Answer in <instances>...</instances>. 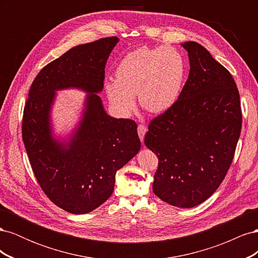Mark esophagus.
Instances as JSON below:
<instances>
[{"label": "esophagus", "mask_w": 258, "mask_h": 258, "mask_svg": "<svg viewBox=\"0 0 258 258\" xmlns=\"http://www.w3.org/2000/svg\"><path fill=\"white\" fill-rule=\"evenodd\" d=\"M146 131H147L146 126H144V124H139V126H138V134H139L140 140H141L142 143L144 141V136L146 134Z\"/></svg>", "instance_id": "esophagus-1"}]
</instances>
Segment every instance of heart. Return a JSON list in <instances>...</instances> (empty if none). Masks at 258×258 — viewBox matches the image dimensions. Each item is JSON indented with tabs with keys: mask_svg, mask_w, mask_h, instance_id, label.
Masks as SVG:
<instances>
[{
	"mask_svg": "<svg viewBox=\"0 0 258 258\" xmlns=\"http://www.w3.org/2000/svg\"><path fill=\"white\" fill-rule=\"evenodd\" d=\"M115 82L104 85L117 113L128 116L136 107L135 96L144 110L160 114L181 96L186 76L183 54L171 46L138 48L128 52L115 69Z\"/></svg>",
	"mask_w": 258,
	"mask_h": 258,
	"instance_id": "1",
	"label": "heart"
}]
</instances>
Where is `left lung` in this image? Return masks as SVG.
Segmentation results:
<instances>
[{
  "label": "left lung",
  "mask_w": 258,
  "mask_h": 258,
  "mask_svg": "<svg viewBox=\"0 0 258 258\" xmlns=\"http://www.w3.org/2000/svg\"><path fill=\"white\" fill-rule=\"evenodd\" d=\"M189 75L177 102L154 118L144 143L158 157L156 196L177 208L206 201L231 165L241 132L240 96L231 74L204 46L181 44Z\"/></svg>",
  "instance_id": "left-lung-1"
}]
</instances>
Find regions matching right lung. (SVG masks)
Masks as SVG:
<instances>
[{"instance_id": "1", "label": "right lung", "mask_w": 258, "mask_h": 258, "mask_svg": "<svg viewBox=\"0 0 258 258\" xmlns=\"http://www.w3.org/2000/svg\"><path fill=\"white\" fill-rule=\"evenodd\" d=\"M118 37L75 46L44 67L29 91L22 140L34 175L54 205L72 214L91 212L111 197L115 174L141 148L137 123L107 115L98 93ZM88 93L81 120L67 139L54 138L51 110L56 91Z\"/></svg>"}]
</instances>
